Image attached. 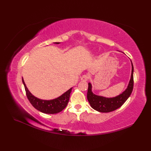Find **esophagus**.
Listing matches in <instances>:
<instances>
[{"label": "esophagus", "instance_id": "obj_1", "mask_svg": "<svg viewBox=\"0 0 151 151\" xmlns=\"http://www.w3.org/2000/svg\"><path fill=\"white\" fill-rule=\"evenodd\" d=\"M88 79H89V76L88 75H83L81 78V80L83 81H87Z\"/></svg>", "mask_w": 151, "mask_h": 151}]
</instances>
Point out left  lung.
Wrapping results in <instances>:
<instances>
[{
  "label": "left lung",
  "instance_id": "left-lung-1",
  "mask_svg": "<svg viewBox=\"0 0 151 151\" xmlns=\"http://www.w3.org/2000/svg\"><path fill=\"white\" fill-rule=\"evenodd\" d=\"M132 62V61H131ZM134 67L132 63V74L127 88L117 96L106 98L94 94L92 92V85L88 83V90L87 98L88 101L95 110L101 113H108L119 108L123 104L130 96L134 88Z\"/></svg>",
  "mask_w": 151,
  "mask_h": 151
}]
</instances>
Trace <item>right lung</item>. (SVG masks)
Masks as SVG:
<instances>
[{
	"instance_id": "add662e5",
	"label": "right lung",
	"mask_w": 151,
	"mask_h": 151,
	"mask_svg": "<svg viewBox=\"0 0 151 151\" xmlns=\"http://www.w3.org/2000/svg\"><path fill=\"white\" fill-rule=\"evenodd\" d=\"M54 43L59 44L60 43L55 42ZM22 83L24 86L27 98L33 106L37 110L47 114H55L62 111L68 104L69 100L70 94L72 92V88L68 89L60 96L51 100H43L35 97L32 94L25 84L23 78L22 79Z\"/></svg>"
}]
</instances>
